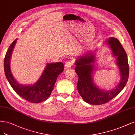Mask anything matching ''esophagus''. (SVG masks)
<instances>
[{
    "label": "esophagus",
    "instance_id": "obj_1",
    "mask_svg": "<svg viewBox=\"0 0 135 135\" xmlns=\"http://www.w3.org/2000/svg\"><path fill=\"white\" fill-rule=\"evenodd\" d=\"M73 65V62L72 61H67L66 64H65V69H69L70 68H71Z\"/></svg>",
    "mask_w": 135,
    "mask_h": 135
}]
</instances>
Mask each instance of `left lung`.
I'll list each match as a JSON object with an SVG mask.
<instances>
[{"mask_svg": "<svg viewBox=\"0 0 135 135\" xmlns=\"http://www.w3.org/2000/svg\"><path fill=\"white\" fill-rule=\"evenodd\" d=\"M104 44L108 45L113 56L116 58L115 64L120 73V81L113 89L105 90L98 88L94 83L93 79L96 61L94 52L88 51L77 58L75 62V71L79 77L78 91L83 99L90 104L100 105L107 103L122 91L128 81L129 66L127 55L122 46L118 40L114 37L106 40Z\"/></svg>", "mask_w": 135, "mask_h": 135, "instance_id": "left-lung-1", "label": "left lung"}]
</instances>
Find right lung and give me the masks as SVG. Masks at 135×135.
<instances>
[{"label": "right lung", "mask_w": 135, "mask_h": 135, "mask_svg": "<svg viewBox=\"0 0 135 135\" xmlns=\"http://www.w3.org/2000/svg\"><path fill=\"white\" fill-rule=\"evenodd\" d=\"M17 40L9 46L4 58L5 75L13 90L20 96L32 103H41L49 98L51 94L57 76L64 71V64L61 62L47 63L44 71L35 83L30 85L21 84L13 77L10 65L11 56Z\"/></svg>", "instance_id": "right-lung-1"}]
</instances>
